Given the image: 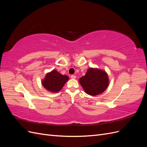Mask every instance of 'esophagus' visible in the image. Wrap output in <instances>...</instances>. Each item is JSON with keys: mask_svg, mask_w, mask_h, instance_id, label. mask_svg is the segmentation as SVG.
I'll list each match as a JSON object with an SVG mask.
<instances>
[{"mask_svg": "<svg viewBox=\"0 0 147 147\" xmlns=\"http://www.w3.org/2000/svg\"><path fill=\"white\" fill-rule=\"evenodd\" d=\"M71 78H72V79H75V78H76V76H75V75H71Z\"/></svg>", "mask_w": 147, "mask_h": 147, "instance_id": "1", "label": "esophagus"}]
</instances>
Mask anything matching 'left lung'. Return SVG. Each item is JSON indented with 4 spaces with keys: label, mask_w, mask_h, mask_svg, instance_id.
<instances>
[{
    "label": "left lung",
    "mask_w": 147,
    "mask_h": 147,
    "mask_svg": "<svg viewBox=\"0 0 147 147\" xmlns=\"http://www.w3.org/2000/svg\"><path fill=\"white\" fill-rule=\"evenodd\" d=\"M79 83L86 94L94 96L104 92L109 84L108 74L105 70L90 67Z\"/></svg>",
    "instance_id": "8db88e82"
}]
</instances>
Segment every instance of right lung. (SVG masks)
I'll return each mask as SVG.
<instances>
[{"mask_svg":"<svg viewBox=\"0 0 147 147\" xmlns=\"http://www.w3.org/2000/svg\"><path fill=\"white\" fill-rule=\"evenodd\" d=\"M69 79L68 76L53 69L46 74L45 78L42 80V84L47 91L51 92H57L62 90Z\"/></svg>","mask_w":147,"mask_h":147,"instance_id":"add662e5","label":"right lung"}]
</instances>
